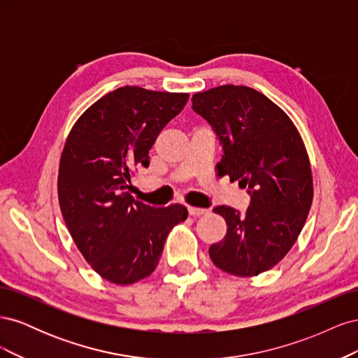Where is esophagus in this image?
I'll return each instance as SVG.
<instances>
[{"instance_id": "34e87169", "label": "esophagus", "mask_w": 358, "mask_h": 358, "mask_svg": "<svg viewBox=\"0 0 358 358\" xmlns=\"http://www.w3.org/2000/svg\"><path fill=\"white\" fill-rule=\"evenodd\" d=\"M188 213L191 216H194V218H199V216H203L206 213H209V210L208 209H201V208H192V206H189Z\"/></svg>"}]
</instances>
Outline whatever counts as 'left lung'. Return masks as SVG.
<instances>
[{
	"mask_svg": "<svg viewBox=\"0 0 358 358\" xmlns=\"http://www.w3.org/2000/svg\"><path fill=\"white\" fill-rule=\"evenodd\" d=\"M192 109L222 143L218 176L239 180L251 194L246 215L230 206L213 209L225 220L227 234L209 248V257L227 273L257 276L288 254L306 222L313 199L306 146L291 117L249 86L194 94Z\"/></svg>",
	"mask_w": 358,
	"mask_h": 358,
	"instance_id": "left-lung-1",
	"label": "left lung"
}]
</instances>
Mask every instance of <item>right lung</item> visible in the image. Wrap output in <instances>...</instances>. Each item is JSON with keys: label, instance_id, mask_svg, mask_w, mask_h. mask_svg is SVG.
Listing matches in <instances>:
<instances>
[{"label": "right lung", "instance_id": "obj_1", "mask_svg": "<svg viewBox=\"0 0 358 358\" xmlns=\"http://www.w3.org/2000/svg\"><path fill=\"white\" fill-rule=\"evenodd\" d=\"M188 99L187 92L122 86L90 106L64 145L61 213L83 258L112 284L129 285L152 273L169 233L187 220L185 206L155 209L128 191L137 169L149 166L161 129Z\"/></svg>", "mask_w": 358, "mask_h": 358}]
</instances>
